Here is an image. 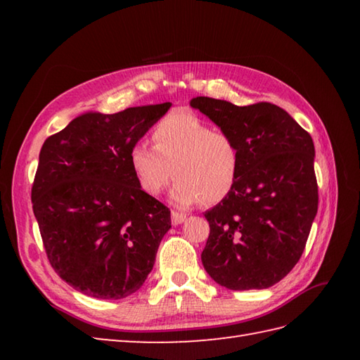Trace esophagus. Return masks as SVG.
I'll return each mask as SVG.
<instances>
[{
  "instance_id": "1",
  "label": "esophagus",
  "mask_w": 360,
  "mask_h": 360,
  "mask_svg": "<svg viewBox=\"0 0 360 360\" xmlns=\"http://www.w3.org/2000/svg\"><path fill=\"white\" fill-rule=\"evenodd\" d=\"M186 219H187V215H186V213H181V212L172 210V223H173V226L182 224V223H184Z\"/></svg>"
}]
</instances>
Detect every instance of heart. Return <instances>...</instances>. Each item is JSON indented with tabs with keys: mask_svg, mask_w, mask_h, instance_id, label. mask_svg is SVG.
Returning a JSON list of instances; mask_svg holds the SVG:
<instances>
[{
	"mask_svg": "<svg viewBox=\"0 0 360 360\" xmlns=\"http://www.w3.org/2000/svg\"><path fill=\"white\" fill-rule=\"evenodd\" d=\"M155 147L139 142L129 165L143 193L158 196L174 179L172 200L181 207L215 204L232 192L240 173V150L224 131L188 111H176L153 131Z\"/></svg>",
	"mask_w": 360,
	"mask_h": 360,
	"instance_id": "heart-1",
	"label": "heart"
}]
</instances>
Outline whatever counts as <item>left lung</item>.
Instances as JSON below:
<instances>
[{"label": "left lung", "instance_id": "obj_1", "mask_svg": "<svg viewBox=\"0 0 360 360\" xmlns=\"http://www.w3.org/2000/svg\"><path fill=\"white\" fill-rule=\"evenodd\" d=\"M190 105L240 150L233 190L204 213L210 226L204 269L232 290L271 288L300 259L317 213L312 137L267 102L236 106L195 97Z\"/></svg>", "mask_w": 360, "mask_h": 360}]
</instances>
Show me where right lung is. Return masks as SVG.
<instances>
[{
	"label": "right lung",
	"mask_w": 360,
	"mask_h": 360,
	"mask_svg": "<svg viewBox=\"0 0 360 360\" xmlns=\"http://www.w3.org/2000/svg\"><path fill=\"white\" fill-rule=\"evenodd\" d=\"M170 106L85 112L43 143L34 215L53 271L82 294L125 298L153 269L170 210L137 186L129 151Z\"/></svg>",
	"instance_id": "right-lung-1"
}]
</instances>
